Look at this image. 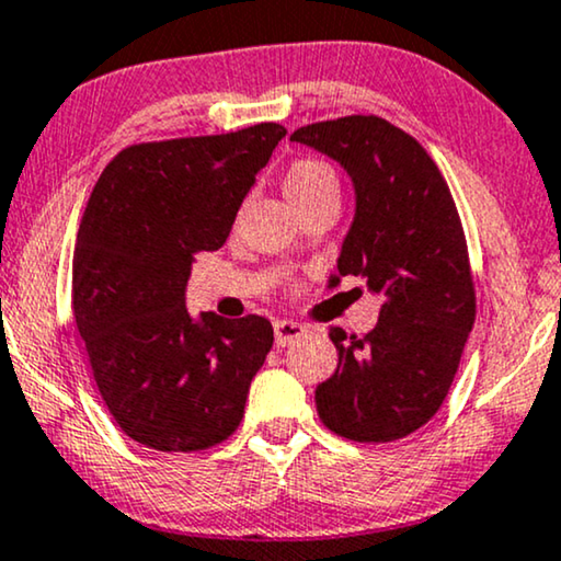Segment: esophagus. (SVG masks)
Masks as SVG:
<instances>
[{
  "label": "esophagus",
  "mask_w": 561,
  "mask_h": 561,
  "mask_svg": "<svg viewBox=\"0 0 561 561\" xmlns=\"http://www.w3.org/2000/svg\"><path fill=\"white\" fill-rule=\"evenodd\" d=\"M305 333H308V325H305V323L287 321V318H282V321H274V342H276V346L295 344L297 339L305 336Z\"/></svg>",
  "instance_id": "esophagus-1"
}]
</instances>
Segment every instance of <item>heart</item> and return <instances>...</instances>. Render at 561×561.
<instances>
[{
	"label": "heart",
	"instance_id": "obj_1",
	"mask_svg": "<svg viewBox=\"0 0 561 561\" xmlns=\"http://www.w3.org/2000/svg\"><path fill=\"white\" fill-rule=\"evenodd\" d=\"M339 194V179L333 168L323 160L300 158L287 168L285 173V194L297 209L305 207L313 198L323 194Z\"/></svg>",
	"mask_w": 561,
	"mask_h": 561
}]
</instances>
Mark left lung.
I'll return each mask as SVG.
<instances>
[{
    "label": "left lung",
    "mask_w": 561,
    "mask_h": 561,
    "mask_svg": "<svg viewBox=\"0 0 561 561\" xmlns=\"http://www.w3.org/2000/svg\"><path fill=\"white\" fill-rule=\"evenodd\" d=\"M289 139L352 175L357 211L339 276H363L380 297L378 325L365 336L331 325L339 365L316 388L318 416L354 443H393L443 407L477 321L456 202L420 141L380 116L308 124Z\"/></svg>",
    "instance_id": "obj_1"
}]
</instances>
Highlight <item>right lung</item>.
I'll return each mask as SVG.
<instances>
[{
    "instance_id": "1",
    "label": "right lung",
    "mask_w": 561,
    "mask_h": 561,
    "mask_svg": "<svg viewBox=\"0 0 561 561\" xmlns=\"http://www.w3.org/2000/svg\"><path fill=\"white\" fill-rule=\"evenodd\" d=\"M287 129L141 141L113 158L77 230L72 310L98 391L134 443L198 453L243 420L248 388L274 344L266 318L194 321L191 261L217 251L256 173Z\"/></svg>"
}]
</instances>
